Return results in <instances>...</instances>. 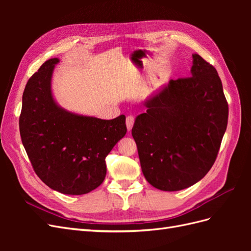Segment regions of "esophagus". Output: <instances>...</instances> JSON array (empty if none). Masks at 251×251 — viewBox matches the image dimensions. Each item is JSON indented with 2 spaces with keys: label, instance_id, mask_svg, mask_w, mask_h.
Masks as SVG:
<instances>
[{
  "label": "esophagus",
  "instance_id": "1",
  "mask_svg": "<svg viewBox=\"0 0 251 251\" xmlns=\"http://www.w3.org/2000/svg\"><path fill=\"white\" fill-rule=\"evenodd\" d=\"M134 121H135V118H134L132 115L126 117V128H127L128 132H130V131L132 130V127H133V126H134Z\"/></svg>",
  "mask_w": 251,
  "mask_h": 251
}]
</instances>
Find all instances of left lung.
I'll return each mask as SVG.
<instances>
[{"mask_svg": "<svg viewBox=\"0 0 251 251\" xmlns=\"http://www.w3.org/2000/svg\"><path fill=\"white\" fill-rule=\"evenodd\" d=\"M143 104L132 135L144 178L165 192L194 185L215 163L227 126L217 70L194 53L189 77L171 79Z\"/></svg>", "mask_w": 251, "mask_h": 251, "instance_id": "left-lung-1", "label": "left lung"}]
</instances>
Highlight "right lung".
<instances>
[{
  "label": "right lung",
  "instance_id": "obj_1",
  "mask_svg": "<svg viewBox=\"0 0 251 251\" xmlns=\"http://www.w3.org/2000/svg\"><path fill=\"white\" fill-rule=\"evenodd\" d=\"M59 59L45 62L23 93L20 133L39 178L65 195H83L100 186L107 174L105 157L125 137L126 116L107 120L60 107L52 93Z\"/></svg>",
  "mask_w": 251,
  "mask_h": 251
}]
</instances>
